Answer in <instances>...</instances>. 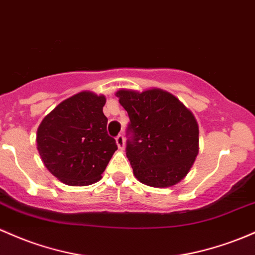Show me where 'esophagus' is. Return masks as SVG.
Returning a JSON list of instances; mask_svg holds the SVG:
<instances>
[{
    "mask_svg": "<svg viewBox=\"0 0 255 255\" xmlns=\"http://www.w3.org/2000/svg\"><path fill=\"white\" fill-rule=\"evenodd\" d=\"M116 144L117 146H119V149H125V138H123L122 134H119V135L116 136Z\"/></svg>",
    "mask_w": 255,
    "mask_h": 255,
    "instance_id": "esophagus-1",
    "label": "esophagus"
}]
</instances>
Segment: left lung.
Masks as SVG:
<instances>
[{"instance_id":"8db88e82","label":"left lung","mask_w":255,"mask_h":255,"mask_svg":"<svg viewBox=\"0 0 255 255\" xmlns=\"http://www.w3.org/2000/svg\"><path fill=\"white\" fill-rule=\"evenodd\" d=\"M116 96L130 120L126 155L135 178L153 187L183 180L198 153V125L191 111L158 88L120 89Z\"/></svg>"}]
</instances>
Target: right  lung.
Wrapping results in <instances>:
<instances>
[{"label":"right lung","instance_id":"obj_1","mask_svg":"<svg viewBox=\"0 0 255 255\" xmlns=\"http://www.w3.org/2000/svg\"><path fill=\"white\" fill-rule=\"evenodd\" d=\"M105 103L104 96L80 92L42 120L36 136L38 153L64 184L85 186L100 180L117 150L116 140L106 130Z\"/></svg>","mask_w":255,"mask_h":255}]
</instances>
